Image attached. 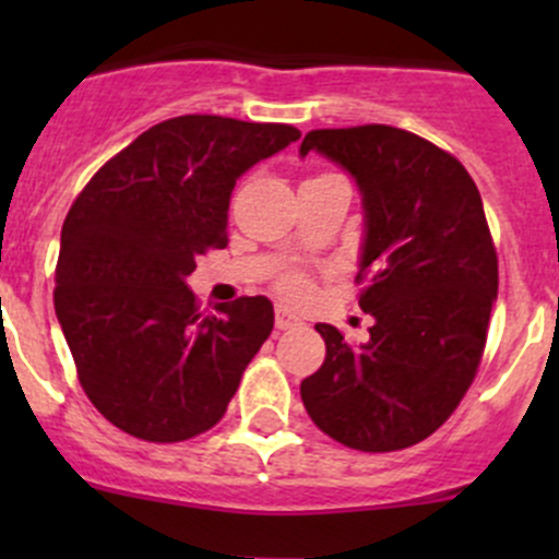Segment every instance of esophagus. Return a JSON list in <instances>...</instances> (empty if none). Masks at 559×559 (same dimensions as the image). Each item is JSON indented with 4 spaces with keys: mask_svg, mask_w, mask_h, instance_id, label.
<instances>
[{
    "mask_svg": "<svg viewBox=\"0 0 559 559\" xmlns=\"http://www.w3.org/2000/svg\"><path fill=\"white\" fill-rule=\"evenodd\" d=\"M300 324L302 319L297 313H292L289 308H278V311H275V326H278V330H295V326Z\"/></svg>",
    "mask_w": 559,
    "mask_h": 559,
    "instance_id": "34e87169",
    "label": "esophagus"
}]
</instances>
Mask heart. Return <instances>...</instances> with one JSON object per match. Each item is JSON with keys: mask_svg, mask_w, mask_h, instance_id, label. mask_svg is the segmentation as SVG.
I'll list each match as a JSON object with an SVG mask.
<instances>
[{"mask_svg": "<svg viewBox=\"0 0 559 559\" xmlns=\"http://www.w3.org/2000/svg\"><path fill=\"white\" fill-rule=\"evenodd\" d=\"M278 289L289 300H302L308 295V278L300 273H286L278 278Z\"/></svg>", "mask_w": 559, "mask_h": 559, "instance_id": "b5f03b06", "label": "heart"}]
</instances>
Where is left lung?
I'll return each mask as SVG.
<instances>
[{
	"mask_svg": "<svg viewBox=\"0 0 559 559\" xmlns=\"http://www.w3.org/2000/svg\"><path fill=\"white\" fill-rule=\"evenodd\" d=\"M352 175L362 194L359 308L370 337L332 324L324 365L300 384L321 432L359 452H397L438 430L476 379L498 300V253L481 194L452 154L405 129H313L300 145Z\"/></svg>",
	"mask_w": 559,
	"mask_h": 559,
	"instance_id": "8db88e82",
	"label": "left lung"
}]
</instances>
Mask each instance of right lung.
Returning a JSON list of instances; mask_svg holds the SVG:
<instances>
[{
	"label": "right lung",
	"mask_w": 559,
	"mask_h": 559,
	"mask_svg": "<svg viewBox=\"0 0 559 559\" xmlns=\"http://www.w3.org/2000/svg\"><path fill=\"white\" fill-rule=\"evenodd\" d=\"M300 138L289 123L178 116L112 156L61 227L53 306L78 379L118 430L178 443L211 430L273 332V302L200 311L186 278L227 246L235 183Z\"/></svg>",
	"instance_id": "1"
}]
</instances>
